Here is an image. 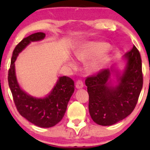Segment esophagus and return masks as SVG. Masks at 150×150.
Wrapping results in <instances>:
<instances>
[{"mask_svg": "<svg viewBox=\"0 0 150 150\" xmlns=\"http://www.w3.org/2000/svg\"><path fill=\"white\" fill-rule=\"evenodd\" d=\"M75 86H76L77 88H78V89L82 88L83 87V82L81 80H78V81H77L76 84H75Z\"/></svg>", "mask_w": 150, "mask_h": 150, "instance_id": "1", "label": "esophagus"}]
</instances>
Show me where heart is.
<instances>
[{
  "mask_svg": "<svg viewBox=\"0 0 150 150\" xmlns=\"http://www.w3.org/2000/svg\"><path fill=\"white\" fill-rule=\"evenodd\" d=\"M108 48V46L105 43L102 42H93L83 47L81 49L78 51L75 54L76 57L81 61H89L93 59L96 57L100 55L91 64L90 68L91 70H99L104 63L107 62V57L105 54V51ZM70 65L75 66V63L71 62Z\"/></svg>",
  "mask_w": 150,
  "mask_h": 150,
  "instance_id": "obj_1",
  "label": "heart"
}]
</instances>
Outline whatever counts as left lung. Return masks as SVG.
Instances as JSON below:
<instances>
[{
	"instance_id": "left-lung-1",
	"label": "left lung",
	"mask_w": 150,
	"mask_h": 150,
	"mask_svg": "<svg viewBox=\"0 0 150 150\" xmlns=\"http://www.w3.org/2000/svg\"><path fill=\"white\" fill-rule=\"evenodd\" d=\"M127 65L118 86H110L109 69H101L86 78L88 110L98 125H111L123 120L135 108L143 86L142 59L135 46L125 54Z\"/></svg>"
}]
</instances>
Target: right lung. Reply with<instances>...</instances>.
<instances>
[{
	"label": "right lung",
	"instance_id": "right-lung-1",
	"mask_svg": "<svg viewBox=\"0 0 150 150\" xmlns=\"http://www.w3.org/2000/svg\"><path fill=\"white\" fill-rule=\"evenodd\" d=\"M44 33H36L22 39L13 51L8 72V86L19 114L37 126L50 128L63 118L67 104L75 91V83L70 78L60 77L52 91L44 99H36L22 90L16 81L14 62L19 53L30 43L43 39Z\"/></svg>",
	"mask_w": 150,
	"mask_h": 150
}]
</instances>
